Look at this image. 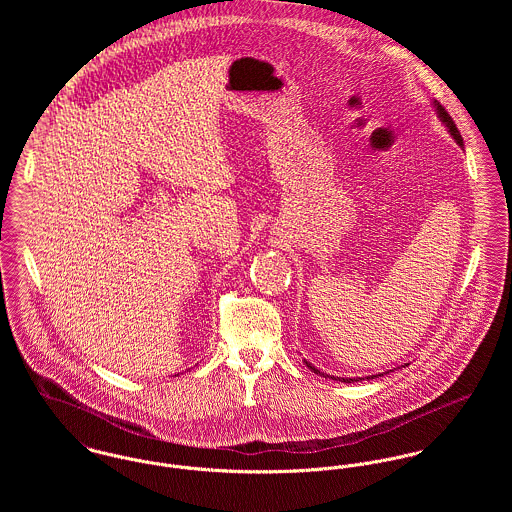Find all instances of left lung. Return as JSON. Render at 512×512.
Returning a JSON list of instances; mask_svg holds the SVG:
<instances>
[{
	"label": "left lung",
	"mask_w": 512,
	"mask_h": 512,
	"mask_svg": "<svg viewBox=\"0 0 512 512\" xmlns=\"http://www.w3.org/2000/svg\"><path fill=\"white\" fill-rule=\"evenodd\" d=\"M432 106H434V110H436V114H438L439 122L445 126V130H447V134L453 138V142L457 144L459 147H463V138H461V134H459V130H457V126H455V122L451 120V116L445 112V108L439 104L438 100H432ZM305 366L311 370V372H315V374H319V376H325V378H333V380H339V382H345V384H351V382H359V380H372V378H378V376H382V372L380 374H370V376H357V378H351V376H329V374H325V372H321L319 368H315V366L311 365V363H307V361H303ZM408 366V363L406 365ZM400 368V366H398ZM396 370V368H394ZM388 372H392V370H388ZM388 372H384V374H388Z\"/></svg>",
	"instance_id": "1"
}]
</instances>
